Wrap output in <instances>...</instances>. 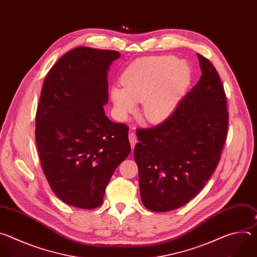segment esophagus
Returning a JSON list of instances; mask_svg holds the SVG:
<instances>
[{"label":"esophagus","instance_id":"obj_1","mask_svg":"<svg viewBox=\"0 0 257 257\" xmlns=\"http://www.w3.org/2000/svg\"><path fill=\"white\" fill-rule=\"evenodd\" d=\"M129 141H130L132 150H134V146H135L136 141H137V137H136L135 132H133V131H130V132H129Z\"/></svg>","mask_w":257,"mask_h":257}]
</instances>
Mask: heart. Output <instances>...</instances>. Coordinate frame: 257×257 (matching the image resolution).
<instances>
[{"label": "heart", "mask_w": 257, "mask_h": 257, "mask_svg": "<svg viewBox=\"0 0 257 257\" xmlns=\"http://www.w3.org/2000/svg\"><path fill=\"white\" fill-rule=\"evenodd\" d=\"M190 78L189 66L174 56L139 59L123 72L124 88L113 86L109 91L115 116L126 120L136 112L137 101H142L143 117L162 122L174 113Z\"/></svg>", "instance_id": "b5f03b06"}]
</instances>
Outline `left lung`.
<instances>
[{
	"label": "left lung",
	"mask_w": 257,
	"mask_h": 257,
	"mask_svg": "<svg viewBox=\"0 0 257 257\" xmlns=\"http://www.w3.org/2000/svg\"><path fill=\"white\" fill-rule=\"evenodd\" d=\"M201 77L160 125L137 129L134 159L143 205L156 212L189 202L215 170L227 138L229 114L217 72L197 54Z\"/></svg>",
	"instance_id": "left-lung-1"
}]
</instances>
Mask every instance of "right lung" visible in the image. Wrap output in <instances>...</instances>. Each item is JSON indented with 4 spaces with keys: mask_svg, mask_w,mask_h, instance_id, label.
Wrapping results in <instances>:
<instances>
[{
    "mask_svg": "<svg viewBox=\"0 0 257 257\" xmlns=\"http://www.w3.org/2000/svg\"><path fill=\"white\" fill-rule=\"evenodd\" d=\"M120 53L78 47L52 67L35 118L44 174L65 203L92 209L102 203L116 168L129 156L128 127L103 111L107 71Z\"/></svg>",
    "mask_w": 257,
    "mask_h": 257,
    "instance_id": "add662e5",
    "label": "right lung"
}]
</instances>
